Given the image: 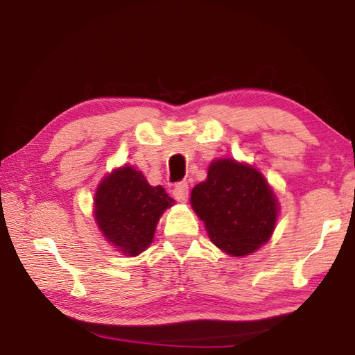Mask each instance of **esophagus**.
I'll list each match as a JSON object with an SVG mask.
<instances>
[{
	"label": "esophagus",
	"instance_id": "34e87169",
	"mask_svg": "<svg viewBox=\"0 0 355 355\" xmlns=\"http://www.w3.org/2000/svg\"><path fill=\"white\" fill-rule=\"evenodd\" d=\"M188 194H189L188 183H177L175 186H173L172 196H173V199H175V200L186 202V200H188Z\"/></svg>",
	"mask_w": 355,
	"mask_h": 355
}]
</instances>
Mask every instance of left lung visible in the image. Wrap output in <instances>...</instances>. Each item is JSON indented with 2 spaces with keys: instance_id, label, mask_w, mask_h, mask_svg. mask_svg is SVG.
I'll return each mask as SVG.
<instances>
[{
  "instance_id": "8db88e82",
  "label": "left lung",
  "mask_w": 355,
  "mask_h": 355,
  "mask_svg": "<svg viewBox=\"0 0 355 355\" xmlns=\"http://www.w3.org/2000/svg\"><path fill=\"white\" fill-rule=\"evenodd\" d=\"M191 205L213 244L233 257L255 252L271 238L279 205L255 167L232 158L216 159L205 182L194 186Z\"/></svg>"
}]
</instances>
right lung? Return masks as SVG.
Here are the masks:
<instances>
[{"instance_id":"obj_1","label":"right lung","mask_w":355,"mask_h":355,"mask_svg":"<svg viewBox=\"0 0 355 355\" xmlns=\"http://www.w3.org/2000/svg\"><path fill=\"white\" fill-rule=\"evenodd\" d=\"M94 202L100 232L127 257L152 244L161 214L175 203L163 186H150L133 166L119 167L101 180Z\"/></svg>"}]
</instances>
